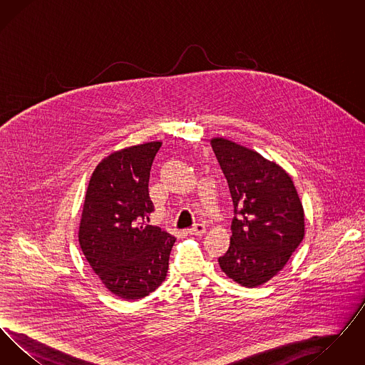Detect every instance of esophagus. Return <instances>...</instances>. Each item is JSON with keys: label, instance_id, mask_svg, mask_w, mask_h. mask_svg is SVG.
<instances>
[{"label": "esophagus", "instance_id": "esophagus-1", "mask_svg": "<svg viewBox=\"0 0 365 365\" xmlns=\"http://www.w3.org/2000/svg\"><path fill=\"white\" fill-rule=\"evenodd\" d=\"M205 231H207V227H205V225H201V223L195 225V226L189 230L191 235H202V234H205Z\"/></svg>", "mask_w": 365, "mask_h": 365}]
</instances>
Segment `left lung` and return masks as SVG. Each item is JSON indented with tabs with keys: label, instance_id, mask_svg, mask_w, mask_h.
Here are the masks:
<instances>
[{
	"label": "left lung",
	"instance_id": "8db88e82",
	"mask_svg": "<svg viewBox=\"0 0 365 365\" xmlns=\"http://www.w3.org/2000/svg\"><path fill=\"white\" fill-rule=\"evenodd\" d=\"M232 197V235L222 271L243 287H257L287 264L305 235L302 202L279 164L226 138L210 139Z\"/></svg>",
	"mask_w": 365,
	"mask_h": 365
}]
</instances>
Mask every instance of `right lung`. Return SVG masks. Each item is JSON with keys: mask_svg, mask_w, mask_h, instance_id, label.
Masks as SVG:
<instances>
[{"mask_svg": "<svg viewBox=\"0 0 365 365\" xmlns=\"http://www.w3.org/2000/svg\"><path fill=\"white\" fill-rule=\"evenodd\" d=\"M160 146L153 140L110 153L87 186L79 245L105 287L124 301L143 298L164 282L176 241L145 223L155 210L148 186Z\"/></svg>", "mask_w": 365, "mask_h": 365, "instance_id": "right-lung-1", "label": "right lung"}]
</instances>
